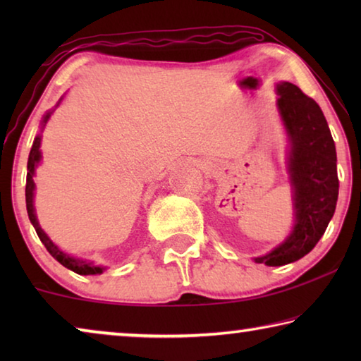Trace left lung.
I'll list each match as a JSON object with an SVG mask.
<instances>
[{
  "instance_id": "8db88e82",
  "label": "left lung",
  "mask_w": 361,
  "mask_h": 361,
  "mask_svg": "<svg viewBox=\"0 0 361 361\" xmlns=\"http://www.w3.org/2000/svg\"><path fill=\"white\" fill-rule=\"evenodd\" d=\"M277 94L280 114L291 140L290 175L296 224L282 245L255 259L267 266L301 259L319 243L334 215L339 192L336 146L320 106L291 82L277 84Z\"/></svg>"
}]
</instances>
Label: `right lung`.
Returning a JSON list of instances; mask_svg holds the SVG:
<instances>
[{"instance_id":"obj_1","label":"right lung","mask_w":361,"mask_h":361,"mask_svg":"<svg viewBox=\"0 0 361 361\" xmlns=\"http://www.w3.org/2000/svg\"><path fill=\"white\" fill-rule=\"evenodd\" d=\"M49 116L51 113L46 114L44 118V124L49 119ZM39 146H41V137H36L33 146H32V151H30V156H28V164H27V186H25V200H27V212H28V218L30 221H32L33 228L36 231V234H38L39 240L44 243V247L49 253L52 255V258H56L60 264L65 266L66 269H70V271L79 274V276H94V274H102L105 271V267H100V266H94L92 262L89 261H84V259H79V258H73V256L66 255L63 252H60V250L54 245L52 240L49 239V237L44 234V231L39 228L38 224V219H36L35 215V207H33V191H35V181H33V175H35V169L38 166L39 159H41V152H39Z\"/></svg>"}]
</instances>
